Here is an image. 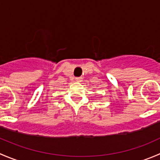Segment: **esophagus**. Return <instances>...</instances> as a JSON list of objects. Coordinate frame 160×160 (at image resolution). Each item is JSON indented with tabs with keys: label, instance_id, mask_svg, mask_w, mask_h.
I'll list each match as a JSON object with an SVG mask.
<instances>
[{
	"label": "esophagus",
	"instance_id": "obj_1",
	"mask_svg": "<svg viewBox=\"0 0 160 160\" xmlns=\"http://www.w3.org/2000/svg\"><path fill=\"white\" fill-rule=\"evenodd\" d=\"M82 77H77V78H76V81H77V82H81L82 81Z\"/></svg>",
	"mask_w": 160,
	"mask_h": 160
}]
</instances>
